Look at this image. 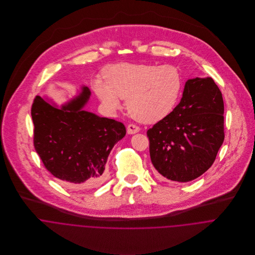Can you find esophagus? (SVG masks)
I'll return each instance as SVG.
<instances>
[{
  "mask_svg": "<svg viewBox=\"0 0 255 255\" xmlns=\"http://www.w3.org/2000/svg\"><path fill=\"white\" fill-rule=\"evenodd\" d=\"M127 130H128V134H134V133H137V132L140 130V128L137 127V126H135V125L130 124V125L128 126Z\"/></svg>",
  "mask_w": 255,
  "mask_h": 255,
  "instance_id": "34e87169",
  "label": "esophagus"
}]
</instances>
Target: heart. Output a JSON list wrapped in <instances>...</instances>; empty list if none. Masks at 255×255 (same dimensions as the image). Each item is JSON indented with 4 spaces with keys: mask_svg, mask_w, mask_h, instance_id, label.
Segmentation results:
<instances>
[{
    "mask_svg": "<svg viewBox=\"0 0 255 255\" xmlns=\"http://www.w3.org/2000/svg\"><path fill=\"white\" fill-rule=\"evenodd\" d=\"M103 77L94 80L93 88L104 107L117 111L126 98L128 114L144 123L164 119L182 90V75L171 65L119 63L104 69Z\"/></svg>",
    "mask_w": 255,
    "mask_h": 255,
    "instance_id": "heart-1",
    "label": "heart"
}]
</instances>
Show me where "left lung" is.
Instances as JSON below:
<instances>
[{
	"instance_id": "1",
	"label": "left lung",
	"mask_w": 255,
	"mask_h": 255,
	"mask_svg": "<svg viewBox=\"0 0 255 255\" xmlns=\"http://www.w3.org/2000/svg\"><path fill=\"white\" fill-rule=\"evenodd\" d=\"M224 101L211 77L187 79L181 102L147 130L151 162L168 180L186 182L214 163L224 134Z\"/></svg>"
}]
</instances>
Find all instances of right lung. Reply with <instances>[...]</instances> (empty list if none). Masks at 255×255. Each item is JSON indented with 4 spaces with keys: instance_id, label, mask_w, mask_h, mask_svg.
<instances>
[{
    "instance_id": "add662e5",
    "label": "right lung",
    "mask_w": 255,
    "mask_h": 255,
    "mask_svg": "<svg viewBox=\"0 0 255 255\" xmlns=\"http://www.w3.org/2000/svg\"><path fill=\"white\" fill-rule=\"evenodd\" d=\"M87 86L61 108L36 96L31 108L34 147L45 168L69 187H96L105 180L114 145L126 135L121 122L83 109Z\"/></svg>"
}]
</instances>
